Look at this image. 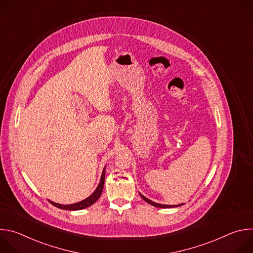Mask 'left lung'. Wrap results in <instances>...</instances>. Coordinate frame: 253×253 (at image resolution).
<instances>
[{
    "label": "left lung",
    "instance_id": "8db88e82",
    "mask_svg": "<svg viewBox=\"0 0 253 253\" xmlns=\"http://www.w3.org/2000/svg\"><path fill=\"white\" fill-rule=\"evenodd\" d=\"M140 195H141V197L143 198V200H145L147 203H149V204H151V205H153V206H155V207H159V208H172V207H178V206L183 205V203H182V204H179V205H165V204H159V203H155V202L149 200L148 198H146L145 196H143L142 194H140Z\"/></svg>",
    "mask_w": 253,
    "mask_h": 253
}]
</instances>
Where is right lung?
I'll list each match as a JSON object with an SVG mask.
<instances>
[{
	"label": "right lung",
	"mask_w": 253,
	"mask_h": 253,
	"mask_svg": "<svg viewBox=\"0 0 253 253\" xmlns=\"http://www.w3.org/2000/svg\"><path fill=\"white\" fill-rule=\"evenodd\" d=\"M104 182H105V168L103 169V172H102V175H101V179H100V183L97 186L96 190L89 197H87L86 199H84V200H82L80 202L74 203V204H69V205H62V204H59V203H55L53 201H50V202L54 206H56V207H58L60 209H64V210H81V209L87 208V207L93 205L100 198V196L102 194V191H103Z\"/></svg>",
	"instance_id": "right-lung-1"
}]
</instances>
